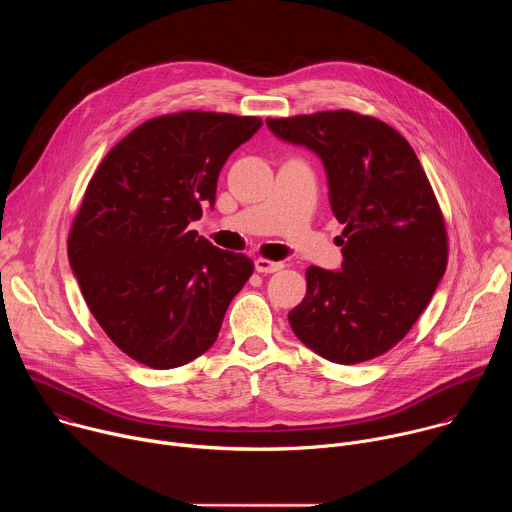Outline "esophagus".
<instances>
[{"mask_svg": "<svg viewBox=\"0 0 512 512\" xmlns=\"http://www.w3.org/2000/svg\"><path fill=\"white\" fill-rule=\"evenodd\" d=\"M255 269H257L259 273H275V271H281V269H283V263H281V261H271V259L259 257V259H255Z\"/></svg>", "mask_w": 512, "mask_h": 512, "instance_id": "obj_1", "label": "esophagus"}]
</instances>
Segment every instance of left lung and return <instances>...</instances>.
<instances>
[{
  "label": "left lung",
  "instance_id": "obj_1",
  "mask_svg": "<svg viewBox=\"0 0 512 512\" xmlns=\"http://www.w3.org/2000/svg\"><path fill=\"white\" fill-rule=\"evenodd\" d=\"M267 125L322 158L344 225L336 239L342 271L306 269L291 330L338 364L377 358L405 338L448 265L446 221L425 170L397 129L350 109L269 117Z\"/></svg>",
  "mask_w": 512,
  "mask_h": 512
}]
</instances>
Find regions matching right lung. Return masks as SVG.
<instances>
[{"label": "right lung", "mask_w": 512, "mask_h": 512, "mask_svg": "<svg viewBox=\"0 0 512 512\" xmlns=\"http://www.w3.org/2000/svg\"><path fill=\"white\" fill-rule=\"evenodd\" d=\"M261 125L214 111L160 115L127 133L89 180L68 261L103 332L145 367L176 369L206 352L253 275L247 255L214 247L190 223Z\"/></svg>", "instance_id": "obj_1"}]
</instances>
